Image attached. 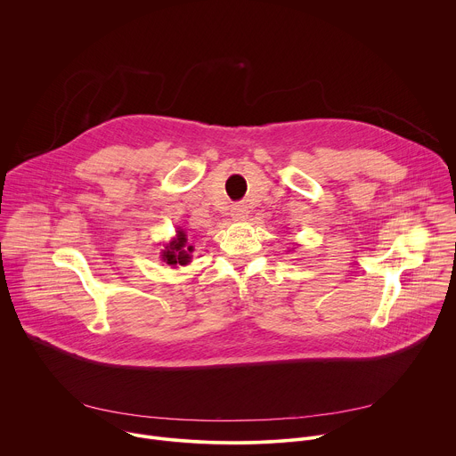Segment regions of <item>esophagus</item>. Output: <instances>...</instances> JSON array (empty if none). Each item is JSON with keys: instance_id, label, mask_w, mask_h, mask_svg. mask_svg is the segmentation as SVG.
<instances>
[{"instance_id": "34e87169", "label": "esophagus", "mask_w": 456, "mask_h": 456, "mask_svg": "<svg viewBox=\"0 0 456 456\" xmlns=\"http://www.w3.org/2000/svg\"><path fill=\"white\" fill-rule=\"evenodd\" d=\"M231 215H232L234 220H245L247 215H248V209L243 204H234L232 209H231Z\"/></svg>"}]
</instances>
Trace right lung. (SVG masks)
<instances>
[{
  "instance_id": "1",
  "label": "right lung",
  "mask_w": 456,
  "mask_h": 456,
  "mask_svg": "<svg viewBox=\"0 0 456 456\" xmlns=\"http://www.w3.org/2000/svg\"><path fill=\"white\" fill-rule=\"evenodd\" d=\"M186 243H188V238L184 231H177V238H174L161 254L163 261H167V265H172V266L188 265L191 259L190 252H193V247L191 245L186 247Z\"/></svg>"
}]
</instances>
